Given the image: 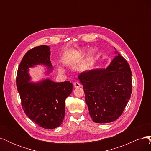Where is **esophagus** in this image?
<instances>
[{"label":"esophagus","mask_w":151,"mask_h":151,"mask_svg":"<svg viewBox=\"0 0 151 151\" xmlns=\"http://www.w3.org/2000/svg\"><path fill=\"white\" fill-rule=\"evenodd\" d=\"M74 88H80L81 84L79 83H77V82H76V83H74Z\"/></svg>","instance_id":"obj_1"}]
</instances>
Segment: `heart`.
Instances as JSON below:
<instances>
[{
  "label": "heart",
  "instance_id": "obj_1",
  "mask_svg": "<svg viewBox=\"0 0 151 151\" xmlns=\"http://www.w3.org/2000/svg\"><path fill=\"white\" fill-rule=\"evenodd\" d=\"M83 52V50H81V51H80V53H82ZM95 54H96V52H95L94 50H91V51L89 52V57H90V58L94 57V55H95Z\"/></svg>",
  "mask_w": 151,
  "mask_h": 151
}]
</instances>
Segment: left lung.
Returning a JSON list of instances; mask_svg holds the SVG:
<instances>
[{"label":"left lung","mask_w":151,"mask_h":151,"mask_svg":"<svg viewBox=\"0 0 151 151\" xmlns=\"http://www.w3.org/2000/svg\"><path fill=\"white\" fill-rule=\"evenodd\" d=\"M78 79L94 122H112L122 115L130 98L132 84L130 65L119 53L106 69L82 72Z\"/></svg>","instance_id":"1"}]
</instances>
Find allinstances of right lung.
<instances>
[{"label":"right lung","mask_w":151,"mask_h":151,"mask_svg":"<svg viewBox=\"0 0 151 151\" xmlns=\"http://www.w3.org/2000/svg\"><path fill=\"white\" fill-rule=\"evenodd\" d=\"M50 47L41 45L29 50L18 67L16 85L26 115L40 127L53 129L60 126L65 116V101L72 91L69 81L55 83L47 79L39 83L29 82V67L43 64L52 70Z\"/></svg>","instance_id":"1"}]
</instances>
